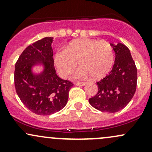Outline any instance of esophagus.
Wrapping results in <instances>:
<instances>
[{"label":"esophagus","instance_id":"1","mask_svg":"<svg viewBox=\"0 0 152 152\" xmlns=\"http://www.w3.org/2000/svg\"><path fill=\"white\" fill-rule=\"evenodd\" d=\"M86 83H85V82H76L75 83V85H76V86H83L86 85Z\"/></svg>","mask_w":152,"mask_h":152}]
</instances>
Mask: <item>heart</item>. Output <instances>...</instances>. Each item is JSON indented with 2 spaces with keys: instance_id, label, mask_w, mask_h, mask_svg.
<instances>
[{
  "instance_id": "1",
  "label": "heart",
  "mask_w": 152,
  "mask_h": 152,
  "mask_svg": "<svg viewBox=\"0 0 152 152\" xmlns=\"http://www.w3.org/2000/svg\"><path fill=\"white\" fill-rule=\"evenodd\" d=\"M114 61L112 46L106 41L93 38H79L71 41L64 50L54 54L53 62L57 72L66 77L75 68H81L78 74L82 77L89 76L101 79L110 72Z\"/></svg>"
}]
</instances>
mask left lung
I'll use <instances>...</instances> for the list:
<instances>
[{"label": "left lung", "mask_w": 152, "mask_h": 152, "mask_svg": "<svg viewBox=\"0 0 152 152\" xmlns=\"http://www.w3.org/2000/svg\"><path fill=\"white\" fill-rule=\"evenodd\" d=\"M111 45L115 52L112 70L96 82L98 93L88 102L99 111L115 113L123 109L133 98L137 88V70L130 50L125 45Z\"/></svg>", "instance_id": "left-lung-1"}]
</instances>
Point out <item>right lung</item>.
I'll return each mask as SVG.
<instances>
[{
  "label": "right lung",
  "mask_w": 152,
  "mask_h": 152,
  "mask_svg": "<svg viewBox=\"0 0 152 152\" xmlns=\"http://www.w3.org/2000/svg\"><path fill=\"white\" fill-rule=\"evenodd\" d=\"M52 37H45L23 51L15 65L16 93L23 104L38 115L53 114L66 105L74 83L56 73ZM40 70L35 71V68Z\"/></svg>",
  "instance_id": "1"
}]
</instances>
